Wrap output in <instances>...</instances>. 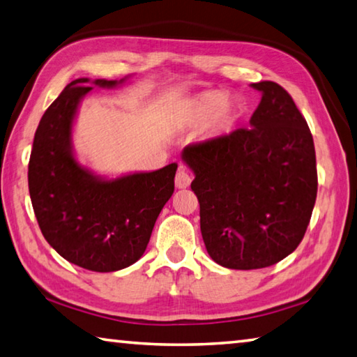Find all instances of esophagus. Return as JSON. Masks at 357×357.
<instances>
[{
  "label": "esophagus",
  "instance_id": "34e87169",
  "mask_svg": "<svg viewBox=\"0 0 357 357\" xmlns=\"http://www.w3.org/2000/svg\"><path fill=\"white\" fill-rule=\"evenodd\" d=\"M190 183H192V178L189 172H187L184 167H179L176 176H174V184H176L178 189H185V187L190 185Z\"/></svg>",
  "mask_w": 357,
  "mask_h": 357
}]
</instances>
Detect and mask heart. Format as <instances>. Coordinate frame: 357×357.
Instances as JSON below:
<instances>
[{
    "instance_id": "obj_1",
    "label": "heart",
    "mask_w": 357,
    "mask_h": 357,
    "mask_svg": "<svg viewBox=\"0 0 357 357\" xmlns=\"http://www.w3.org/2000/svg\"><path fill=\"white\" fill-rule=\"evenodd\" d=\"M181 120L184 125L197 128L207 123V132L211 137L229 134L241 120L242 105L236 98H226L223 92L207 90L181 106Z\"/></svg>"
}]
</instances>
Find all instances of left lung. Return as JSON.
I'll use <instances>...</instances> for the list:
<instances>
[{"instance_id": "1", "label": "left lung", "mask_w": 357, "mask_h": 357, "mask_svg": "<svg viewBox=\"0 0 357 357\" xmlns=\"http://www.w3.org/2000/svg\"><path fill=\"white\" fill-rule=\"evenodd\" d=\"M262 93L250 128L185 146L195 174L201 236L209 256L234 270L282 261L303 241L317 198L315 148L306 120L280 84Z\"/></svg>"}]
</instances>
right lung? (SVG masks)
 <instances>
[{"label":"right lung","mask_w":357,"mask_h":357,"mask_svg":"<svg viewBox=\"0 0 357 357\" xmlns=\"http://www.w3.org/2000/svg\"><path fill=\"white\" fill-rule=\"evenodd\" d=\"M129 77L71 81L43 114L32 144L28 184L43 237L68 262L86 270L116 271L137 262L154 223L174 190L178 164L119 178L81 165L73 148V123L93 87L115 89Z\"/></svg>","instance_id":"right-lung-1"}]
</instances>
